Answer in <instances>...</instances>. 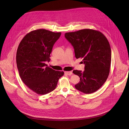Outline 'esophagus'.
<instances>
[{
  "label": "esophagus",
  "mask_w": 129,
  "mask_h": 129,
  "mask_svg": "<svg viewBox=\"0 0 129 129\" xmlns=\"http://www.w3.org/2000/svg\"><path fill=\"white\" fill-rule=\"evenodd\" d=\"M65 73L68 76H71L72 75V72L71 71H65Z\"/></svg>",
  "instance_id": "obj_1"
}]
</instances>
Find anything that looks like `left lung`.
<instances>
[{
  "label": "left lung",
  "instance_id": "1",
  "mask_svg": "<svg viewBox=\"0 0 129 129\" xmlns=\"http://www.w3.org/2000/svg\"><path fill=\"white\" fill-rule=\"evenodd\" d=\"M65 37L74 48L77 59H83L85 70H74L80 81L75 85L86 94L93 93L106 81L111 62V50L104 35L100 31L84 29L65 34Z\"/></svg>",
  "mask_w": 129,
  "mask_h": 129
}]
</instances>
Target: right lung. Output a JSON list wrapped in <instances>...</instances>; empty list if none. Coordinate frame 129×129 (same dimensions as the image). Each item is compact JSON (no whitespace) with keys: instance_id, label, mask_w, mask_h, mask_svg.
Listing matches in <instances>:
<instances>
[{"instance_id":"1","label":"right lung","mask_w":129,"mask_h":129,"mask_svg":"<svg viewBox=\"0 0 129 129\" xmlns=\"http://www.w3.org/2000/svg\"><path fill=\"white\" fill-rule=\"evenodd\" d=\"M61 33L45 29L33 30L26 34L18 46L16 63L20 77L30 89L40 95L52 91L56 88L63 71L47 66L54 44Z\"/></svg>"}]
</instances>
